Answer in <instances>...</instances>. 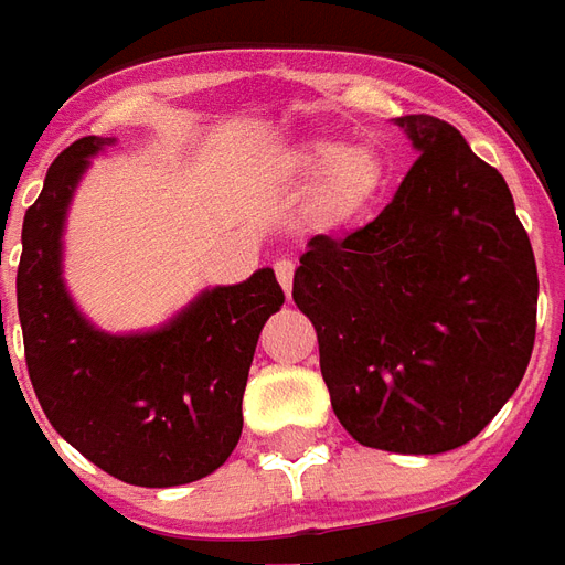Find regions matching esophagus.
Returning a JSON list of instances; mask_svg holds the SVG:
<instances>
[{"label": "esophagus", "mask_w": 565, "mask_h": 565, "mask_svg": "<svg viewBox=\"0 0 565 565\" xmlns=\"http://www.w3.org/2000/svg\"><path fill=\"white\" fill-rule=\"evenodd\" d=\"M294 271H296V263L290 257H284L275 263V278H278V284L284 287L287 299H290V290H294Z\"/></svg>", "instance_id": "obj_1"}]
</instances>
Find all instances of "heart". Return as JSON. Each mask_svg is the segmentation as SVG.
I'll return each mask as SVG.
<instances>
[{"instance_id": "b5f03b06", "label": "heart", "mask_w": 565, "mask_h": 565, "mask_svg": "<svg viewBox=\"0 0 565 565\" xmlns=\"http://www.w3.org/2000/svg\"><path fill=\"white\" fill-rule=\"evenodd\" d=\"M299 178H320L315 211L320 221H351L379 199L387 169L372 148H344L342 141L315 139L299 145L290 157Z\"/></svg>"}]
</instances>
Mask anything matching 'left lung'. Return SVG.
I'll list each match as a JSON object with an SVG mask.
<instances>
[{"instance_id": "1", "label": "left lung", "mask_w": 565, "mask_h": 565, "mask_svg": "<svg viewBox=\"0 0 565 565\" xmlns=\"http://www.w3.org/2000/svg\"><path fill=\"white\" fill-rule=\"evenodd\" d=\"M396 124L420 157L375 221L308 242L294 302L318 330L344 429L366 448L445 454L518 391L539 271L505 178L460 129L429 115Z\"/></svg>"}]
</instances>
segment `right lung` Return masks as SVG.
Returning <instances> with one entry per match:
<instances>
[{"label":"right lung","mask_w":565,"mask_h":565,"mask_svg":"<svg viewBox=\"0 0 565 565\" xmlns=\"http://www.w3.org/2000/svg\"><path fill=\"white\" fill-rule=\"evenodd\" d=\"M105 145L115 139L68 145L23 217L18 315L26 369L51 426L103 472L139 487L190 484L221 469L238 445L250 360L284 290L275 271L259 269L202 290L160 330H96L63 281V226L81 174Z\"/></svg>","instance_id":"1"}]
</instances>
